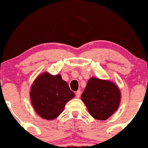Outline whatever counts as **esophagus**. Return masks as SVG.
Listing matches in <instances>:
<instances>
[{
  "label": "esophagus",
  "instance_id": "34e87169",
  "mask_svg": "<svg viewBox=\"0 0 148 148\" xmlns=\"http://www.w3.org/2000/svg\"><path fill=\"white\" fill-rule=\"evenodd\" d=\"M80 94H81V92H80V90H77V92H75V96H76V97L79 98V97H80Z\"/></svg>",
  "mask_w": 148,
  "mask_h": 148
}]
</instances>
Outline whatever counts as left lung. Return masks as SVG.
<instances>
[{"mask_svg": "<svg viewBox=\"0 0 148 148\" xmlns=\"http://www.w3.org/2000/svg\"><path fill=\"white\" fill-rule=\"evenodd\" d=\"M81 100L90 115L97 120H105L118 109L120 92L112 82L92 77L87 83Z\"/></svg>", "mask_w": 148, "mask_h": 148, "instance_id": "left-lung-1", "label": "left lung"}]
</instances>
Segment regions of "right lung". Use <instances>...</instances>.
<instances>
[{
    "instance_id": "right-lung-1",
    "label": "right lung",
    "mask_w": 148,
    "mask_h": 148,
    "mask_svg": "<svg viewBox=\"0 0 148 148\" xmlns=\"http://www.w3.org/2000/svg\"><path fill=\"white\" fill-rule=\"evenodd\" d=\"M30 97L35 110L41 118L53 120L63 112L66 103L75 97V93L60 75L44 73L33 83Z\"/></svg>"
}]
</instances>
